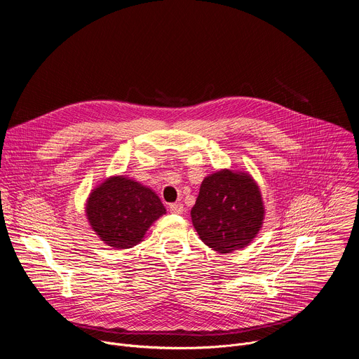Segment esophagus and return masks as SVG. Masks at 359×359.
<instances>
[{
    "mask_svg": "<svg viewBox=\"0 0 359 359\" xmlns=\"http://www.w3.org/2000/svg\"><path fill=\"white\" fill-rule=\"evenodd\" d=\"M169 209H170V212H172V213H176V215H182V213H183V210H184V208H183V204H182V203H172L170 206H169Z\"/></svg>",
    "mask_w": 359,
    "mask_h": 359,
    "instance_id": "obj_1",
    "label": "esophagus"
}]
</instances>
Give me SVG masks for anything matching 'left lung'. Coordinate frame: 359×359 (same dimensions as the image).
I'll list each match as a JSON object with an SVG mask.
<instances>
[{"mask_svg": "<svg viewBox=\"0 0 359 359\" xmlns=\"http://www.w3.org/2000/svg\"><path fill=\"white\" fill-rule=\"evenodd\" d=\"M259 184L245 172L222 169L204 177L190 216L201 241L227 254L247 247L263 227Z\"/></svg>", "mask_w": 359, "mask_h": 359, "instance_id": "8db88e82", "label": "left lung"}]
</instances>
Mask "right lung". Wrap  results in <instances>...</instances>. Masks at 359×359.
I'll return each instance as SVG.
<instances>
[{
  "label": "right lung",
  "instance_id": "1",
  "mask_svg": "<svg viewBox=\"0 0 359 359\" xmlns=\"http://www.w3.org/2000/svg\"><path fill=\"white\" fill-rule=\"evenodd\" d=\"M90 229L107 245L118 250L140 243L166 209L150 187L123 175L111 176L89 194L85 208Z\"/></svg>",
  "mask_w": 359,
  "mask_h": 359
}]
</instances>
